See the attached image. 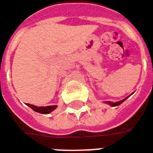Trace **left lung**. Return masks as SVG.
I'll return each instance as SVG.
<instances>
[{
	"label": "left lung",
	"instance_id": "left-lung-1",
	"mask_svg": "<svg viewBox=\"0 0 153 153\" xmlns=\"http://www.w3.org/2000/svg\"><path fill=\"white\" fill-rule=\"evenodd\" d=\"M128 97H129V96H128ZM128 97H127L126 98H124V99L121 100V101H119V102H109V101H107V102H105V103H106V104H109V105H111V106H117V105H120V104H122V103L125 100L127 99Z\"/></svg>",
	"mask_w": 153,
	"mask_h": 153
}]
</instances>
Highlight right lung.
<instances>
[{
	"label": "right lung",
	"instance_id": "1",
	"mask_svg": "<svg viewBox=\"0 0 153 153\" xmlns=\"http://www.w3.org/2000/svg\"><path fill=\"white\" fill-rule=\"evenodd\" d=\"M26 105L30 106L31 108L33 111H34L35 112H38V113L43 114H50L51 112H52L54 110H56L57 108V105H48V106H36V105H30V104H26Z\"/></svg>",
	"mask_w": 153,
	"mask_h": 153
}]
</instances>
